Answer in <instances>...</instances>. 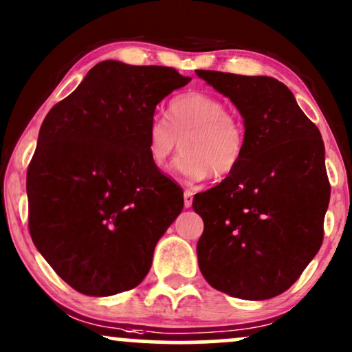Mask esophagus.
Wrapping results in <instances>:
<instances>
[{
	"label": "esophagus",
	"instance_id": "obj_1",
	"mask_svg": "<svg viewBox=\"0 0 352 352\" xmlns=\"http://www.w3.org/2000/svg\"><path fill=\"white\" fill-rule=\"evenodd\" d=\"M192 201H193V193L190 192V190H185V193H184V205H185V208L192 207Z\"/></svg>",
	"mask_w": 352,
	"mask_h": 352
}]
</instances>
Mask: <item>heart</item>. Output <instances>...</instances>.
Wrapping results in <instances>:
<instances>
[{"instance_id": "b5f03b06", "label": "heart", "mask_w": 352, "mask_h": 352, "mask_svg": "<svg viewBox=\"0 0 352 352\" xmlns=\"http://www.w3.org/2000/svg\"><path fill=\"white\" fill-rule=\"evenodd\" d=\"M153 167L162 168L173 152L184 148L175 170L188 182L213 175L225 179L236 170L246 147L245 127L227 104L207 92L190 91L170 100L167 120L152 117L145 132Z\"/></svg>"}]
</instances>
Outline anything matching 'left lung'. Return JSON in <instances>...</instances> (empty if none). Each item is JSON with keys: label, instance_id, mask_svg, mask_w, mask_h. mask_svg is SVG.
<instances>
[{"label": "left lung", "instance_id": "8db88e82", "mask_svg": "<svg viewBox=\"0 0 352 352\" xmlns=\"http://www.w3.org/2000/svg\"><path fill=\"white\" fill-rule=\"evenodd\" d=\"M195 72L235 104L246 135L236 170L193 197L204 220L200 272L230 296L270 300L285 293L321 248L331 195L321 132L280 80Z\"/></svg>", "mask_w": 352, "mask_h": 352}]
</instances>
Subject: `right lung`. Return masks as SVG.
Returning <instances> with one entry per match:
<instances>
[{
	"instance_id": "1",
	"label": "right lung",
	"mask_w": 352,
	"mask_h": 352,
	"mask_svg": "<svg viewBox=\"0 0 352 352\" xmlns=\"http://www.w3.org/2000/svg\"><path fill=\"white\" fill-rule=\"evenodd\" d=\"M190 78L173 67L96 64L47 112L28 167L33 243L76 292L135 288L157 241L184 208V192L147 153L157 104Z\"/></svg>"
}]
</instances>
